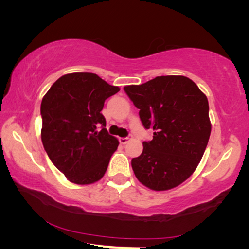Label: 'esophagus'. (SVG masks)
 <instances>
[{
	"label": "esophagus",
	"instance_id": "1",
	"mask_svg": "<svg viewBox=\"0 0 249 249\" xmlns=\"http://www.w3.org/2000/svg\"><path fill=\"white\" fill-rule=\"evenodd\" d=\"M128 141H129V137H121L120 138V142L121 144H126V142H128Z\"/></svg>",
	"mask_w": 249,
	"mask_h": 249
}]
</instances>
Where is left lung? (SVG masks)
Wrapping results in <instances>:
<instances>
[{
	"label": "left lung",
	"mask_w": 249,
	"mask_h": 249,
	"mask_svg": "<svg viewBox=\"0 0 249 249\" xmlns=\"http://www.w3.org/2000/svg\"><path fill=\"white\" fill-rule=\"evenodd\" d=\"M124 90L140 108L144 127L154 130L140 157L132 159L135 176L154 191L178 187L195 172L208 145V98L184 75H161Z\"/></svg>",
	"instance_id": "8db88e82"
}]
</instances>
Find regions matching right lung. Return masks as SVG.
<instances>
[{
	"instance_id": "right-lung-1",
	"label": "right lung",
	"mask_w": 249,
	"mask_h": 249,
	"mask_svg": "<svg viewBox=\"0 0 249 249\" xmlns=\"http://www.w3.org/2000/svg\"><path fill=\"white\" fill-rule=\"evenodd\" d=\"M119 91L98 74L73 72L59 78L44 95L41 142L70 182L94 183L107 171L119 141L108 135L101 111L104 101Z\"/></svg>"
}]
</instances>
